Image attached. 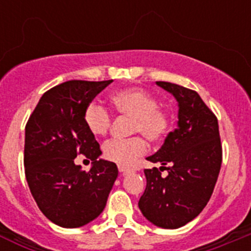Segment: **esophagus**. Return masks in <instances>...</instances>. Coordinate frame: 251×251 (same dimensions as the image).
<instances>
[{"label": "esophagus", "instance_id": "obj_1", "mask_svg": "<svg viewBox=\"0 0 251 251\" xmlns=\"http://www.w3.org/2000/svg\"><path fill=\"white\" fill-rule=\"evenodd\" d=\"M118 170L119 172H122V174L127 175V174H132L133 170L132 168H128V167H124V166H118Z\"/></svg>", "mask_w": 251, "mask_h": 251}]
</instances>
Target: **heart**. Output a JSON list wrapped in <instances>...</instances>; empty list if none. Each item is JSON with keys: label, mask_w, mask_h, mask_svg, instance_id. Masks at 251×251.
<instances>
[{"label": "heart", "mask_w": 251, "mask_h": 251, "mask_svg": "<svg viewBox=\"0 0 251 251\" xmlns=\"http://www.w3.org/2000/svg\"><path fill=\"white\" fill-rule=\"evenodd\" d=\"M110 103L119 114L132 118L130 133H142L153 143L166 138L171 128V115L158 106L154 95L139 88H127L110 97ZM84 123L95 137L105 136L110 127V115L104 108L95 104L86 106ZM147 152V142L142 137H132L126 141L112 139L103 147V154L108 161L129 167Z\"/></svg>", "instance_id": "obj_1"}]
</instances>
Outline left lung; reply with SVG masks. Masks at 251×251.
Masks as SVG:
<instances>
[{
  "instance_id": "1",
  "label": "left lung",
  "mask_w": 251,
  "mask_h": 251,
  "mask_svg": "<svg viewBox=\"0 0 251 251\" xmlns=\"http://www.w3.org/2000/svg\"><path fill=\"white\" fill-rule=\"evenodd\" d=\"M156 84L176 99L178 121L161 150L147 157L161 167L145 170L147 186L138 206L153 225L178 229L202 211L216 185L223 161L219 124L196 92L167 81ZM163 169L166 177L160 176Z\"/></svg>"
}]
</instances>
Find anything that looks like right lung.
I'll use <instances>...</instances> for the list:
<instances>
[{"label": "right lung", "instance_id": "right-lung-1", "mask_svg": "<svg viewBox=\"0 0 251 251\" xmlns=\"http://www.w3.org/2000/svg\"><path fill=\"white\" fill-rule=\"evenodd\" d=\"M113 80H69L40 98L25 128L26 181L37 206L51 223L74 229L101 214L118 177L117 165L101 151L84 123L86 106ZM92 161L85 173L74 159Z\"/></svg>", "mask_w": 251, "mask_h": 251}]
</instances>
